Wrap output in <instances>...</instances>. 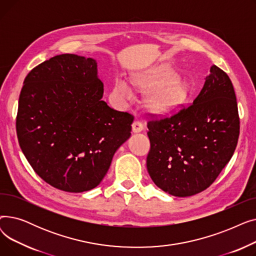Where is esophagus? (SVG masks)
<instances>
[{
    "instance_id": "esophagus-1",
    "label": "esophagus",
    "mask_w": 256,
    "mask_h": 256,
    "mask_svg": "<svg viewBox=\"0 0 256 256\" xmlns=\"http://www.w3.org/2000/svg\"><path fill=\"white\" fill-rule=\"evenodd\" d=\"M132 126V132H141L143 130V124H142L141 121H139V120L134 121Z\"/></svg>"
}]
</instances>
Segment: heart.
I'll return each instance as SVG.
<instances>
[{
	"mask_svg": "<svg viewBox=\"0 0 256 256\" xmlns=\"http://www.w3.org/2000/svg\"><path fill=\"white\" fill-rule=\"evenodd\" d=\"M167 76H170V74L164 70H147L134 76L132 84L137 89L150 90ZM113 96L119 104H126L132 100L134 91L126 80L118 78L113 88ZM184 96L186 88L182 83L178 80H171L150 92L147 98V104L154 112H166L178 106Z\"/></svg>",
	"mask_w": 256,
	"mask_h": 256,
	"instance_id": "b5f03b06",
	"label": "heart"
}]
</instances>
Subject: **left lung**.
Segmentation results:
<instances>
[{"instance_id":"8db88e82","label":"left lung","mask_w":256,"mask_h":256,"mask_svg":"<svg viewBox=\"0 0 256 256\" xmlns=\"http://www.w3.org/2000/svg\"><path fill=\"white\" fill-rule=\"evenodd\" d=\"M150 117L147 170L170 195L186 197L206 190L236 150L240 135L236 93L230 76L216 65L191 104L171 116Z\"/></svg>"}]
</instances>
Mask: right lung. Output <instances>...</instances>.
I'll list each match as a JSON object with an SVG mask.
<instances>
[{
	"label": "right lung",
	"mask_w": 256,
	"mask_h": 256,
	"mask_svg": "<svg viewBox=\"0 0 256 256\" xmlns=\"http://www.w3.org/2000/svg\"><path fill=\"white\" fill-rule=\"evenodd\" d=\"M96 61L74 54L37 65L24 80L16 115L20 148L56 189L80 193L104 178L132 132L134 116L102 100Z\"/></svg>",
	"instance_id": "obj_1"
}]
</instances>
